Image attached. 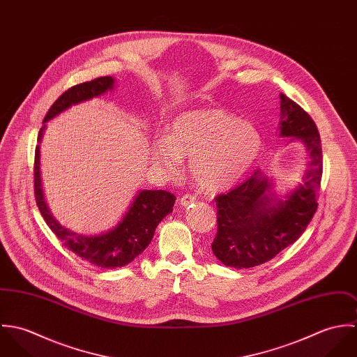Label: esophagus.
<instances>
[{"mask_svg": "<svg viewBox=\"0 0 357 357\" xmlns=\"http://www.w3.org/2000/svg\"><path fill=\"white\" fill-rule=\"evenodd\" d=\"M180 204L181 206H190L191 204H194V202H197V198L194 197V195H191V194H185V195H183L181 198H180Z\"/></svg>", "mask_w": 357, "mask_h": 357, "instance_id": "esophagus-1", "label": "esophagus"}]
</instances>
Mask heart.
<instances>
[{
    "instance_id": "1",
    "label": "heart",
    "mask_w": 357,
    "mask_h": 357,
    "mask_svg": "<svg viewBox=\"0 0 357 357\" xmlns=\"http://www.w3.org/2000/svg\"><path fill=\"white\" fill-rule=\"evenodd\" d=\"M262 140L253 123L239 121L222 108H198L178 114L167 135L153 143V159L167 173L180 170L188 158V172L204 192L234 187L252 167Z\"/></svg>"
}]
</instances>
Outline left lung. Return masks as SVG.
Masks as SVG:
<instances>
[{
    "label": "left lung",
    "instance_id": "obj_1",
    "mask_svg": "<svg viewBox=\"0 0 357 357\" xmlns=\"http://www.w3.org/2000/svg\"><path fill=\"white\" fill-rule=\"evenodd\" d=\"M280 136L305 144L309 155L304 183L278 198L273 184L259 170L241 185L215 198L217 234L214 255L227 266L253 268L293 245L317 210L323 173L321 140L313 119L280 93Z\"/></svg>",
    "mask_w": 357,
    "mask_h": 357
}]
</instances>
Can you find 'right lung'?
<instances>
[{"label": "right lung", "mask_w": 357, "mask_h": 357, "mask_svg": "<svg viewBox=\"0 0 357 357\" xmlns=\"http://www.w3.org/2000/svg\"><path fill=\"white\" fill-rule=\"evenodd\" d=\"M114 89L112 77H100L89 82L75 85L66 91L56 102L52 104L44 123L57 116L71 105L86 102L93 98L102 96L105 92ZM45 125L38 133L41 143ZM34 195L37 206L51 228L52 232L63 242V245L73 253L89 261L91 264L112 269L125 266L132 262L137 255H142L151 243L153 232L158 224L173 211L176 197L163 190H142L129 206L126 214L112 229L100 235H81L61 227L51 214L44 199L41 173H40V146L36 149L34 160Z\"/></svg>", "instance_id": "add662e5"}]
</instances>
